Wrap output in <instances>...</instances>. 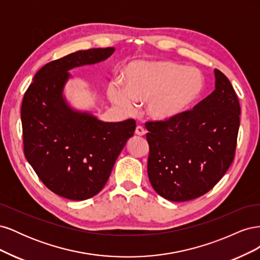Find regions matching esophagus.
I'll return each mask as SVG.
<instances>
[{
	"label": "esophagus",
	"mask_w": 260,
	"mask_h": 260,
	"mask_svg": "<svg viewBox=\"0 0 260 260\" xmlns=\"http://www.w3.org/2000/svg\"><path fill=\"white\" fill-rule=\"evenodd\" d=\"M136 135L139 136V137L145 136V130H144V128L141 127V125H138V127L136 128Z\"/></svg>",
	"instance_id": "1"
}]
</instances>
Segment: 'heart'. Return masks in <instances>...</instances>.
I'll use <instances>...</instances> for the list:
<instances>
[{
	"label": "heart",
	"mask_w": 260,
	"mask_h": 260,
	"mask_svg": "<svg viewBox=\"0 0 260 260\" xmlns=\"http://www.w3.org/2000/svg\"><path fill=\"white\" fill-rule=\"evenodd\" d=\"M205 77L196 68L174 61H132L124 70L123 84H108L107 96L122 112L131 114L146 103V114L168 122L187 114L205 91Z\"/></svg>",
	"instance_id": "b5f03b06"
}]
</instances>
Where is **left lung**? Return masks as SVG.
I'll use <instances>...</instances> for the list:
<instances>
[{
  "label": "left lung",
  "instance_id": "1",
  "mask_svg": "<svg viewBox=\"0 0 260 260\" xmlns=\"http://www.w3.org/2000/svg\"><path fill=\"white\" fill-rule=\"evenodd\" d=\"M215 91L179 119L146 122L147 175L164 199L185 202L214 187L231 166L240 103L229 79L215 69Z\"/></svg>",
  "mask_w": 260,
  "mask_h": 260
}]
</instances>
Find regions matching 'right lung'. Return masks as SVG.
Instances as JSON below:
<instances>
[{"mask_svg": "<svg viewBox=\"0 0 260 260\" xmlns=\"http://www.w3.org/2000/svg\"><path fill=\"white\" fill-rule=\"evenodd\" d=\"M115 48L78 51L50 61L23 95V151L43 184L61 198L83 201L103 188L117 157L133 137L136 121H102L68 104L69 70L112 56Z\"/></svg>", "mask_w": 260, "mask_h": 260, "instance_id": "obj_1", "label": "right lung"}]
</instances>
